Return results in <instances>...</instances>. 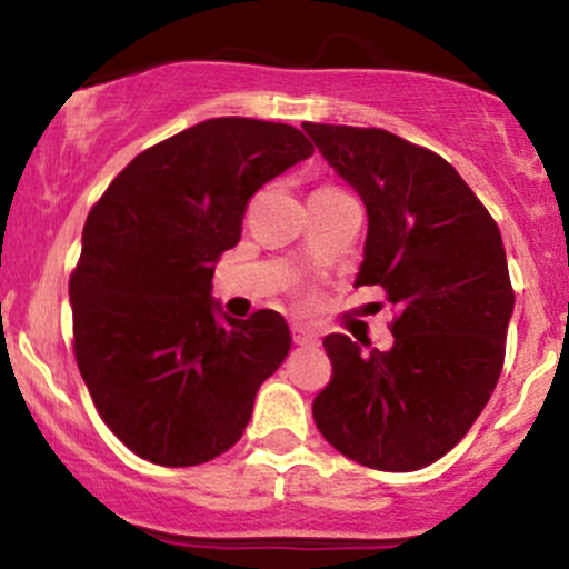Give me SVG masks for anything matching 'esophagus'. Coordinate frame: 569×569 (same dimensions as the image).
<instances>
[{
  "label": "esophagus",
  "instance_id": "1",
  "mask_svg": "<svg viewBox=\"0 0 569 569\" xmlns=\"http://www.w3.org/2000/svg\"><path fill=\"white\" fill-rule=\"evenodd\" d=\"M291 337H293V342L305 345V348H316L318 345V331L310 329V326H302V323L291 326Z\"/></svg>",
  "mask_w": 569,
  "mask_h": 569
}]
</instances>
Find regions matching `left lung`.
<instances>
[{
	"instance_id": "obj_1",
	"label": "left lung",
	"mask_w": 569,
	"mask_h": 569,
	"mask_svg": "<svg viewBox=\"0 0 569 569\" xmlns=\"http://www.w3.org/2000/svg\"><path fill=\"white\" fill-rule=\"evenodd\" d=\"M302 128L367 206L356 286H380L398 307L390 350L323 339L335 375L312 417L350 460L417 471L468 433L498 385L513 312L500 230L430 149L380 128Z\"/></svg>"
}]
</instances>
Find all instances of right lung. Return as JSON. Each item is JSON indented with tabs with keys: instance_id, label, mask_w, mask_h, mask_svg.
<instances>
[{
	"instance_id": "obj_1",
	"label": "right lung",
	"mask_w": 569,
	"mask_h": 569,
	"mask_svg": "<svg viewBox=\"0 0 569 569\" xmlns=\"http://www.w3.org/2000/svg\"><path fill=\"white\" fill-rule=\"evenodd\" d=\"M310 154L283 122L217 117L130 160L90 208L69 280L77 367L143 460L187 468L227 452L289 356L283 316H224L211 278L251 194Z\"/></svg>"
}]
</instances>
